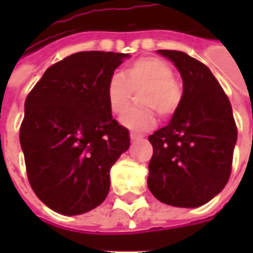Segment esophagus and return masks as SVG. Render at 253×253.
I'll return each mask as SVG.
<instances>
[{
  "label": "esophagus",
  "instance_id": "obj_1",
  "mask_svg": "<svg viewBox=\"0 0 253 253\" xmlns=\"http://www.w3.org/2000/svg\"><path fill=\"white\" fill-rule=\"evenodd\" d=\"M142 137H139V135H137V134H130V139H131V142H137V141H139Z\"/></svg>",
  "mask_w": 253,
  "mask_h": 253
}]
</instances>
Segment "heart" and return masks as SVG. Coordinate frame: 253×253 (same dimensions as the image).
Returning a JSON list of instances; mask_svg holds the SVG:
<instances>
[{
	"label": "heart",
	"instance_id": "obj_1",
	"mask_svg": "<svg viewBox=\"0 0 253 253\" xmlns=\"http://www.w3.org/2000/svg\"><path fill=\"white\" fill-rule=\"evenodd\" d=\"M138 93L139 105L122 118V125L134 132H145L156 123L154 112L160 116H169L179 107L181 88L173 78L169 63L157 57H142L128 63L121 74H112L107 83L105 94L114 115L125 114L131 103L132 90Z\"/></svg>",
	"mask_w": 253,
	"mask_h": 253
}]
</instances>
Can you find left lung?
I'll return each instance as SVG.
<instances>
[{
    "instance_id": "left-lung-1",
    "label": "left lung",
    "mask_w": 253,
    "mask_h": 253,
    "mask_svg": "<svg viewBox=\"0 0 253 253\" xmlns=\"http://www.w3.org/2000/svg\"><path fill=\"white\" fill-rule=\"evenodd\" d=\"M179 70L183 94L168 126L149 137L148 187L160 202L199 207L226 186L237 128L228 96L210 69L183 51L157 50Z\"/></svg>"
}]
</instances>
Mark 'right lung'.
Listing matches in <instances>:
<instances>
[{"label": "right lung", "instance_id": "1", "mask_svg": "<svg viewBox=\"0 0 253 253\" xmlns=\"http://www.w3.org/2000/svg\"><path fill=\"white\" fill-rule=\"evenodd\" d=\"M128 54L83 51L48 67L24 104L20 127L27 175L36 196L63 215L101 205L110 169L130 146L112 118L105 88Z\"/></svg>", "mask_w": 253, "mask_h": 253}]
</instances>
